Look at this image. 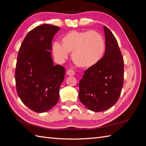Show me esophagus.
Returning <instances> with one entry per match:
<instances>
[{
    "label": "esophagus",
    "mask_w": 146,
    "mask_h": 146,
    "mask_svg": "<svg viewBox=\"0 0 146 146\" xmlns=\"http://www.w3.org/2000/svg\"><path fill=\"white\" fill-rule=\"evenodd\" d=\"M66 74H67V75H68V76H75V72H74V70L72 69L68 70V71H67V72H66Z\"/></svg>",
    "instance_id": "obj_1"
}]
</instances>
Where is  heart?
I'll return each instance as SVG.
<instances>
[{
    "instance_id": "obj_1",
    "label": "heart",
    "mask_w": 146,
    "mask_h": 146,
    "mask_svg": "<svg viewBox=\"0 0 146 146\" xmlns=\"http://www.w3.org/2000/svg\"><path fill=\"white\" fill-rule=\"evenodd\" d=\"M56 58L63 61L72 52L74 63L82 68L94 67L102 59L105 51V42L102 35L96 31L69 32L61 39V45L55 42L52 46Z\"/></svg>"
}]
</instances>
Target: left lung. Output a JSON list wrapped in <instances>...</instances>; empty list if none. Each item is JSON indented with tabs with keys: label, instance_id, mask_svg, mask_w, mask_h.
Masks as SVG:
<instances>
[{
	"label": "left lung",
	"instance_id": "1",
	"mask_svg": "<svg viewBox=\"0 0 146 146\" xmlns=\"http://www.w3.org/2000/svg\"><path fill=\"white\" fill-rule=\"evenodd\" d=\"M105 52L94 67L86 70L79 83L78 98L91 111H105L115 104L120 97L123 83L124 62L116 39L104 27Z\"/></svg>",
	"mask_w": 146,
	"mask_h": 146
}]
</instances>
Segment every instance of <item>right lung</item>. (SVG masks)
Returning a JSON list of instances; mask_svg holds the SVG:
<instances>
[{
  "instance_id": "right-lung-1",
  "label": "right lung",
  "mask_w": 146,
  "mask_h": 146,
  "mask_svg": "<svg viewBox=\"0 0 146 146\" xmlns=\"http://www.w3.org/2000/svg\"><path fill=\"white\" fill-rule=\"evenodd\" d=\"M59 30L50 24L34 28L26 35L17 55V93L24 105L36 113L48 111L59 99L65 69L54 65L50 52L53 37Z\"/></svg>"
}]
</instances>
